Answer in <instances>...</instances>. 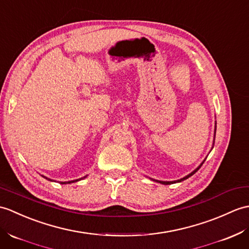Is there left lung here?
<instances>
[{"label": "left lung", "mask_w": 249, "mask_h": 249, "mask_svg": "<svg viewBox=\"0 0 249 249\" xmlns=\"http://www.w3.org/2000/svg\"><path fill=\"white\" fill-rule=\"evenodd\" d=\"M203 163H204V162H203ZM203 163H201V164H200V165H199V166L197 167V169H196L195 171H193L192 173H191V174H189L188 176H186V177H183L182 179H180V180H177V181H178V182H180V181L184 180V179H188L189 177H191V176H192L193 174H195V173H196V172H197V171H198V170L200 169V166H201V165H203ZM156 181H158V180H156ZM177 181H158V182H160V183H162V184H172V183H175V182H177Z\"/></svg>", "instance_id": "1"}]
</instances>
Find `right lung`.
<instances>
[{
  "label": "right lung",
  "mask_w": 249,
  "mask_h": 249,
  "mask_svg": "<svg viewBox=\"0 0 249 249\" xmlns=\"http://www.w3.org/2000/svg\"><path fill=\"white\" fill-rule=\"evenodd\" d=\"M78 180V179H77ZM77 180H75V181H77ZM71 182H74V181H66V182H61V183H71Z\"/></svg>",
  "instance_id": "1"
}]
</instances>
